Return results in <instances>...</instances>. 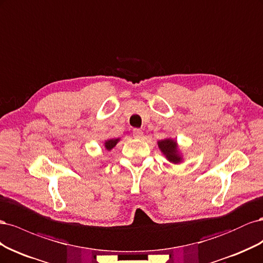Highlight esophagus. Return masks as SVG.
<instances>
[{
  "mask_svg": "<svg viewBox=\"0 0 263 263\" xmlns=\"http://www.w3.org/2000/svg\"><path fill=\"white\" fill-rule=\"evenodd\" d=\"M133 136H134V138L140 139V138H142V136H144V133H142L141 129H134L133 130Z\"/></svg>",
  "mask_w": 263,
  "mask_h": 263,
  "instance_id": "34e87169",
  "label": "esophagus"
}]
</instances>
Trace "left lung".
Here are the masks:
<instances>
[{"label":"left lung","mask_w":263,"mask_h":263,"mask_svg":"<svg viewBox=\"0 0 263 263\" xmlns=\"http://www.w3.org/2000/svg\"><path fill=\"white\" fill-rule=\"evenodd\" d=\"M158 147L169 162L173 164H180L184 160L179 148L178 141L174 138L166 137L164 139L158 140Z\"/></svg>","instance_id":"left-lung-1"}]
</instances>
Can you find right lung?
<instances>
[{"label":"right lung","mask_w":263,"mask_h":263,"mask_svg":"<svg viewBox=\"0 0 263 263\" xmlns=\"http://www.w3.org/2000/svg\"><path fill=\"white\" fill-rule=\"evenodd\" d=\"M119 140H121V138H110V139L104 140V148L107 151H110L118 144Z\"/></svg>","instance_id":"add662e5"}]
</instances>
